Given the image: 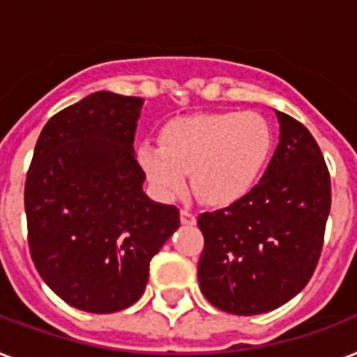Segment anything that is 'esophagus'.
<instances>
[{
  "mask_svg": "<svg viewBox=\"0 0 357 357\" xmlns=\"http://www.w3.org/2000/svg\"><path fill=\"white\" fill-rule=\"evenodd\" d=\"M179 217H181V224H185V226H195L196 224V215L190 213L189 209H181Z\"/></svg>",
  "mask_w": 357,
  "mask_h": 357,
  "instance_id": "obj_1",
  "label": "esophagus"
}]
</instances>
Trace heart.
I'll return each instance as SVG.
<instances>
[{
	"mask_svg": "<svg viewBox=\"0 0 357 357\" xmlns=\"http://www.w3.org/2000/svg\"><path fill=\"white\" fill-rule=\"evenodd\" d=\"M272 148L271 123L259 114H192L165 126L161 148L140 146L139 162L162 200L185 195L190 174L192 189L204 204L229 207L257 185Z\"/></svg>",
	"mask_w": 357,
	"mask_h": 357,
	"instance_id": "b5f03b06",
	"label": "heart"
}]
</instances>
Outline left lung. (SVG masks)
I'll use <instances>...</instances> for the list:
<instances>
[{
  "mask_svg": "<svg viewBox=\"0 0 357 357\" xmlns=\"http://www.w3.org/2000/svg\"><path fill=\"white\" fill-rule=\"evenodd\" d=\"M280 142L243 200L198 217L206 244L198 263L204 296L234 315L283 305L315 272L332 206V185L307 129L276 111Z\"/></svg>",
  "mask_w": 357,
  "mask_h": 357,
  "instance_id": "obj_1",
  "label": "left lung"
}]
</instances>
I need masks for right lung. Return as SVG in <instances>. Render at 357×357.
<instances>
[{"label":"right lung","mask_w":357,"mask_h":357,"mask_svg":"<svg viewBox=\"0 0 357 357\" xmlns=\"http://www.w3.org/2000/svg\"><path fill=\"white\" fill-rule=\"evenodd\" d=\"M144 100L100 91L47 120L25 181L33 263L81 311L114 313L142 296L151 257L179 209L150 200L133 150Z\"/></svg>","instance_id":"add662e5"}]
</instances>
